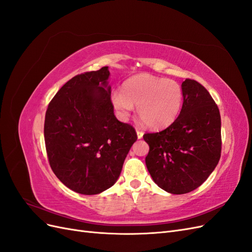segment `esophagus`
Here are the masks:
<instances>
[{
    "label": "esophagus",
    "instance_id": "34e87169",
    "mask_svg": "<svg viewBox=\"0 0 252 252\" xmlns=\"http://www.w3.org/2000/svg\"><path fill=\"white\" fill-rule=\"evenodd\" d=\"M136 135H138V139H142L144 133H143V131H141V130H136Z\"/></svg>",
    "mask_w": 252,
    "mask_h": 252
}]
</instances>
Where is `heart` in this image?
I'll return each instance as SVG.
<instances>
[{"label":"heart","instance_id":"1","mask_svg":"<svg viewBox=\"0 0 252 252\" xmlns=\"http://www.w3.org/2000/svg\"><path fill=\"white\" fill-rule=\"evenodd\" d=\"M182 103L183 89L179 83L148 73L128 79L122 93L111 95V104L122 120H126L138 106L140 119L151 129L170 125L179 116Z\"/></svg>","mask_w":252,"mask_h":252}]
</instances>
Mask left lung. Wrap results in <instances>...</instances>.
Returning a JSON list of instances; mask_svg holds the SVG:
<instances>
[{
  "instance_id": "1",
  "label": "left lung",
  "mask_w": 252,
  "mask_h": 252,
  "mask_svg": "<svg viewBox=\"0 0 252 252\" xmlns=\"http://www.w3.org/2000/svg\"><path fill=\"white\" fill-rule=\"evenodd\" d=\"M183 106L179 117L164 130L144 134L149 145L145 158L156 184L172 194L201 186L220 157V116L210 94L200 83H182Z\"/></svg>"
}]
</instances>
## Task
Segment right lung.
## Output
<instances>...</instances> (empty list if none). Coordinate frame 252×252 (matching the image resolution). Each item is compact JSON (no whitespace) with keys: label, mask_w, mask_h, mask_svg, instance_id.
<instances>
[{"label":"right lung","mask_w":252,"mask_h":252,"mask_svg":"<svg viewBox=\"0 0 252 252\" xmlns=\"http://www.w3.org/2000/svg\"><path fill=\"white\" fill-rule=\"evenodd\" d=\"M108 66L75 75L53 96L44 138L52 171L73 191L93 195L113 186L133 143L132 126L113 113Z\"/></svg>","instance_id":"1"}]
</instances>
